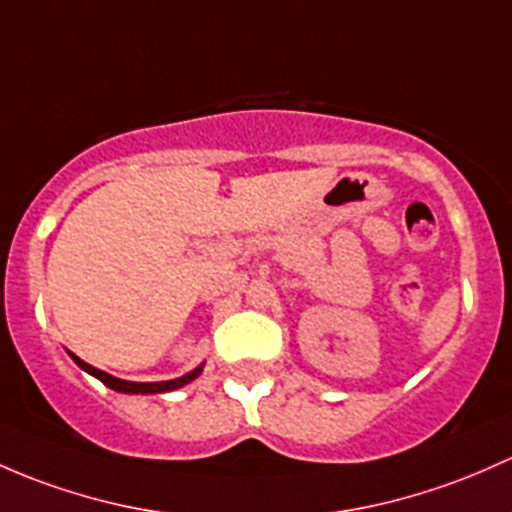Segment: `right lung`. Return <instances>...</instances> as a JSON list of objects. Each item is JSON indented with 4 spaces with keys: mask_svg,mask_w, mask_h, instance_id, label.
I'll return each mask as SVG.
<instances>
[{
    "mask_svg": "<svg viewBox=\"0 0 512 512\" xmlns=\"http://www.w3.org/2000/svg\"><path fill=\"white\" fill-rule=\"evenodd\" d=\"M68 355H71V358L75 360V365H78V368H83L85 373L93 375V378H98L102 385H107L110 390H115V392H127V395H161V392L179 390V387H184V385L191 383V380H196L198 375L203 373V365H206V363L196 365L191 373L181 375V378H174V380H161V383H132V380H120V378H115V375L105 373V370L93 368V365L85 363V360H80L78 355L71 353V351H68Z\"/></svg>",
    "mask_w": 512,
    "mask_h": 512,
    "instance_id": "obj_1",
    "label": "right lung"
}]
</instances>
